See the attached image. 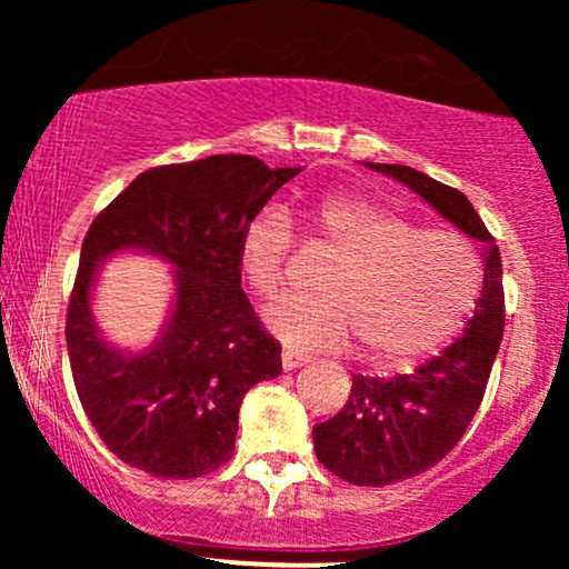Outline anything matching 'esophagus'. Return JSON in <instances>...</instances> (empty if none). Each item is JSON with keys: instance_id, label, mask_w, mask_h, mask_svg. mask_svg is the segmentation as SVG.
Segmentation results:
<instances>
[{"instance_id": "obj_1", "label": "esophagus", "mask_w": 569, "mask_h": 569, "mask_svg": "<svg viewBox=\"0 0 569 569\" xmlns=\"http://www.w3.org/2000/svg\"><path fill=\"white\" fill-rule=\"evenodd\" d=\"M280 361H283L286 371H293L305 367V363H310V356H305V352H297V350H283L280 352Z\"/></svg>"}]
</instances>
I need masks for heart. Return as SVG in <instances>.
Listing matches in <instances>:
<instances>
[{
  "label": "heart",
  "instance_id": "b5f03b06",
  "mask_svg": "<svg viewBox=\"0 0 569 569\" xmlns=\"http://www.w3.org/2000/svg\"><path fill=\"white\" fill-rule=\"evenodd\" d=\"M318 238L337 253L318 280V297H280L264 326L286 345L358 352L375 367H403L447 342L479 297V257L457 232L415 230L380 202L329 194L312 208ZM293 246L291 221L262 208L240 238L248 291L272 297Z\"/></svg>",
  "mask_w": 569,
  "mask_h": 569
}]
</instances>
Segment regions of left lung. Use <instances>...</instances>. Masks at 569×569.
<instances>
[{
    "mask_svg": "<svg viewBox=\"0 0 569 569\" xmlns=\"http://www.w3.org/2000/svg\"><path fill=\"white\" fill-rule=\"evenodd\" d=\"M363 166L407 184L449 224L485 243V286L462 337L411 375H352L342 411L312 428L318 460L331 473L358 487H385L428 471L471 426L500 348L506 305L500 248L460 189L409 166Z\"/></svg>",
    "mask_w": 569,
    "mask_h": 569,
    "instance_id": "obj_1",
    "label": "left lung"
}]
</instances>
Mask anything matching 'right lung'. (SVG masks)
<instances>
[{
  "instance_id": "obj_1",
  "label": "right lung",
  "mask_w": 569,
  "mask_h": 569,
  "mask_svg": "<svg viewBox=\"0 0 569 569\" xmlns=\"http://www.w3.org/2000/svg\"><path fill=\"white\" fill-rule=\"evenodd\" d=\"M299 171L251 154L160 166L90 224L69 299L71 377L96 433L128 466L162 479L217 471L232 457L243 396L283 369L280 345L240 289V238ZM126 250L174 270L172 312L143 351L109 343L89 307L100 264Z\"/></svg>"
}]
</instances>
